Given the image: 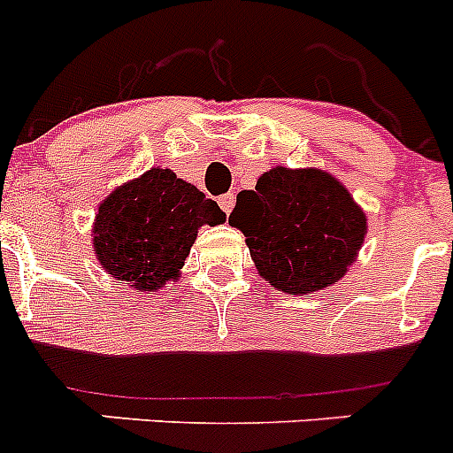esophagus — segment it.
Listing matches in <instances>:
<instances>
[{
    "mask_svg": "<svg viewBox=\"0 0 453 453\" xmlns=\"http://www.w3.org/2000/svg\"><path fill=\"white\" fill-rule=\"evenodd\" d=\"M218 203H219V208H222L224 213L229 215L231 211H234V206H235V195H234V192H226V195H222V197L218 199Z\"/></svg>",
    "mask_w": 453,
    "mask_h": 453,
    "instance_id": "34e87169",
    "label": "esophagus"
}]
</instances>
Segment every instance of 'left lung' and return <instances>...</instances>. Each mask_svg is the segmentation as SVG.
<instances>
[{
  "instance_id": "8db88e82",
  "label": "left lung",
  "mask_w": 453,
  "mask_h": 453,
  "mask_svg": "<svg viewBox=\"0 0 453 453\" xmlns=\"http://www.w3.org/2000/svg\"><path fill=\"white\" fill-rule=\"evenodd\" d=\"M229 222L245 234L258 274L290 295L342 279L367 234L349 190L313 167H272L254 190L240 192Z\"/></svg>"
}]
</instances>
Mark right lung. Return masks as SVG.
I'll return each instance as SVG.
<instances>
[{
  "label": "right lung",
  "instance_id": "add662e5",
  "mask_svg": "<svg viewBox=\"0 0 453 453\" xmlns=\"http://www.w3.org/2000/svg\"><path fill=\"white\" fill-rule=\"evenodd\" d=\"M224 219L222 208L202 190L172 170L151 167L99 203L92 250L115 281L156 292L179 276L199 226Z\"/></svg>",
  "mask_w": 453,
  "mask_h": 453
}]
</instances>
